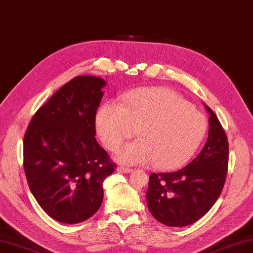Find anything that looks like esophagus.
<instances>
[{
    "label": "esophagus",
    "mask_w": 253,
    "mask_h": 253,
    "mask_svg": "<svg viewBox=\"0 0 253 253\" xmlns=\"http://www.w3.org/2000/svg\"><path fill=\"white\" fill-rule=\"evenodd\" d=\"M117 171L123 172V173H129V172L132 171V169L127 168V167H122V166H121V167L117 168Z\"/></svg>",
    "instance_id": "1"
}]
</instances>
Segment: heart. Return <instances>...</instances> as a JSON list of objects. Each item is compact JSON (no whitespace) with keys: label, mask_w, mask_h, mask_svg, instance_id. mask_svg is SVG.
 Segmentation results:
<instances>
[{"label":"heart","mask_w":253,"mask_h":253,"mask_svg":"<svg viewBox=\"0 0 253 253\" xmlns=\"http://www.w3.org/2000/svg\"><path fill=\"white\" fill-rule=\"evenodd\" d=\"M96 130L112 151L137 132L140 139L124 146L117 155L123 164L154 163L159 169H173L198 149L207 119L173 90L147 88L126 95L122 106L105 103L96 116Z\"/></svg>","instance_id":"1"}]
</instances>
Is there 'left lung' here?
Returning <instances> with one entry per match:
<instances>
[{
  "label": "left lung",
  "mask_w": 253,
  "mask_h": 253,
  "mask_svg": "<svg viewBox=\"0 0 253 253\" xmlns=\"http://www.w3.org/2000/svg\"><path fill=\"white\" fill-rule=\"evenodd\" d=\"M209 114L208 139L200 154L180 170L151 173L147 206L156 220L168 227H185L204 217L221 194L226 181L229 146L218 117Z\"/></svg>",
  "instance_id": "obj_1"
}]
</instances>
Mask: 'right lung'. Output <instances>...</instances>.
<instances>
[{"label":"right lung","instance_id":"add662e5","mask_svg":"<svg viewBox=\"0 0 253 253\" xmlns=\"http://www.w3.org/2000/svg\"><path fill=\"white\" fill-rule=\"evenodd\" d=\"M106 82L77 76L32 118L23 140L27 183L45 212L63 223L90 218L103 203V181L115 165L95 138Z\"/></svg>","mask_w":253,"mask_h":253}]
</instances>
